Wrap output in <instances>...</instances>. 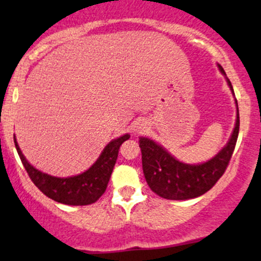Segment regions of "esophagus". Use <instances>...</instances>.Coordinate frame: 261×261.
Masks as SVG:
<instances>
[{
	"instance_id": "obj_1",
	"label": "esophagus",
	"mask_w": 261,
	"mask_h": 261,
	"mask_svg": "<svg viewBox=\"0 0 261 261\" xmlns=\"http://www.w3.org/2000/svg\"><path fill=\"white\" fill-rule=\"evenodd\" d=\"M145 130H146L145 122L139 121V122H136V124H135V131H136L137 134H141L142 131H145Z\"/></svg>"
}]
</instances>
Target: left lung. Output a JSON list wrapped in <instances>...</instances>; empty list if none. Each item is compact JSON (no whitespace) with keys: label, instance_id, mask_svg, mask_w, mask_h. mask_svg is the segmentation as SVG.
I'll return each instance as SVG.
<instances>
[{"label":"left lung","instance_id":"8db88e82","mask_svg":"<svg viewBox=\"0 0 261 261\" xmlns=\"http://www.w3.org/2000/svg\"><path fill=\"white\" fill-rule=\"evenodd\" d=\"M221 73L226 77L232 94L233 87L227 79L222 66L217 65ZM236 100L237 119L228 142L218 153L207 162L200 164L182 163L173 157L160 143L147 137H140L142 153V169L145 179L152 191L168 200H189L201 196L216 184L223 175L234 151L239 133V110Z\"/></svg>","mask_w":261,"mask_h":261}]
</instances>
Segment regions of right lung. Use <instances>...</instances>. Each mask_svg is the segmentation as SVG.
Listing matches in <instances>:
<instances>
[{
    "label": "right lung",
    "mask_w": 261,
    "mask_h": 261,
    "mask_svg": "<svg viewBox=\"0 0 261 261\" xmlns=\"http://www.w3.org/2000/svg\"><path fill=\"white\" fill-rule=\"evenodd\" d=\"M13 139L18 154L29 178L41 193L65 205L83 206L95 202L104 194L118 158L119 148L122 142L130 139V135L125 134L110 141L91 168L79 175L67 178H58L34 168L20 151L16 136Z\"/></svg>",
    "instance_id": "right-lung-1"
}]
</instances>
